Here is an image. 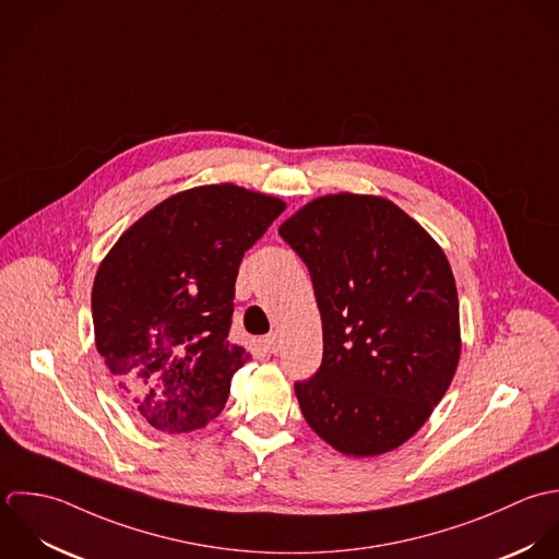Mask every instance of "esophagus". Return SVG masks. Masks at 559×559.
<instances>
[{
	"instance_id": "obj_1",
	"label": "esophagus",
	"mask_w": 559,
	"mask_h": 559,
	"mask_svg": "<svg viewBox=\"0 0 559 559\" xmlns=\"http://www.w3.org/2000/svg\"><path fill=\"white\" fill-rule=\"evenodd\" d=\"M264 349L266 352H271V354H275L277 349H280V336L277 334H269V336H264Z\"/></svg>"
}]
</instances>
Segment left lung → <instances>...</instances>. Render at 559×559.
I'll return each mask as SVG.
<instances>
[{"label": "left lung", "instance_id": "left-lung-1", "mask_svg": "<svg viewBox=\"0 0 559 559\" xmlns=\"http://www.w3.org/2000/svg\"><path fill=\"white\" fill-rule=\"evenodd\" d=\"M306 262L323 362L295 383L308 425L354 457L388 453L431 416L460 362V301L442 247L390 199L317 197L280 225Z\"/></svg>", "mask_w": 559, "mask_h": 559}]
</instances>
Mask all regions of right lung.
I'll return each instance as SVG.
<instances>
[{
  "label": "right lung",
  "instance_id": "1",
  "mask_svg": "<svg viewBox=\"0 0 559 559\" xmlns=\"http://www.w3.org/2000/svg\"><path fill=\"white\" fill-rule=\"evenodd\" d=\"M284 207L236 185L188 188L130 225L102 260L95 347L152 427L187 433L221 414L249 360L227 341L238 266Z\"/></svg>",
  "mask_w": 559,
  "mask_h": 559
}]
</instances>
